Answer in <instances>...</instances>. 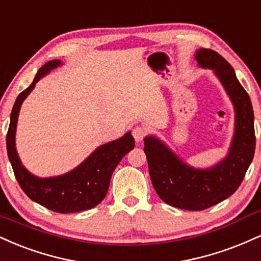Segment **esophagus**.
Instances as JSON below:
<instances>
[{
  "label": "esophagus",
  "instance_id": "1",
  "mask_svg": "<svg viewBox=\"0 0 261 261\" xmlns=\"http://www.w3.org/2000/svg\"><path fill=\"white\" fill-rule=\"evenodd\" d=\"M147 134H148V130L143 126H135L133 130V136L136 140V142H141Z\"/></svg>",
  "mask_w": 261,
  "mask_h": 261
}]
</instances>
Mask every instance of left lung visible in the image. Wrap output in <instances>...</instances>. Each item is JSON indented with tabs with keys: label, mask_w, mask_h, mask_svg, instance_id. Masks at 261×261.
Segmentation results:
<instances>
[{
	"label": "left lung",
	"mask_w": 261,
	"mask_h": 261,
	"mask_svg": "<svg viewBox=\"0 0 261 261\" xmlns=\"http://www.w3.org/2000/svg\"><path fill=\"white\" fill-rule=\"evenodd\" d=\"M200 68L213 69L233 103L236 120L228 154L208 169H196L181 161L154 136L144 139L150 180L163 202L185 210H204L233 194L243 181L255 150L254 113L249 96L233 68L218 52H196Z\"/></svg>",
	"instance_id": "8db88e82"
}]
</instances>
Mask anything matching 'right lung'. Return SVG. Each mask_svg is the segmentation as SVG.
<instances>
[{"label": "right lung", "mask_w": 261, "mask_h": 261, "mask_svg": "<svg viewBox=\"0 0 261 261\" xmlns=\"http://www.w3.org/2000/svg\"><path fill=\"white\" fill-rule=\"evenodd\" d=\"M62 64L59 59L47 62L37 71L33 84L15 99L7 133V153L15 178L31 200L52 212L69 214L89 210L105 199L114 169L126 153L134 149L131 133L99 146L74 170L55 177H37L21 164L15 149V128L23 100L34 90L37 81Z\"/></svg>", "instance_id": "right-lung-1"}]
</instances>
